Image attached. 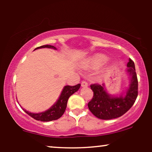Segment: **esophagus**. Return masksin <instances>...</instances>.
Wrapping results in <instances>:
<instances>
[{
	"mask_svg": "<svg viewBox=\"0 0 152 152\" xmlns=\"http://www.w3.org/2000/svg\"><path fill=\"white\" fill-rule=\"evenodd\" d=\"M81 85H82V87H86L88 86V83L86 81H82V83H81Z\"/></svg>",
	"mask_w": 152,
	"mask_h": 152,
	"instance_id": "obj_1",
	"label": "esophagus"
}]
</instances>
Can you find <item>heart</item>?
Segmentation results:
<instances>
[{"label":"heart","mask_w":152,"mask_h":152,"mask_svg":"<svg viewBox=\"0 0 152 152\" xmlns=\"http://www.w3.org/2000/svg\"><path fill=\"white\" fill-rule=\"evenodd\" d=\"M107 58L105 55H97L82 64V67L85 69H89L91 68H97L102 65L107 61Z\"/></svg>","instance_id":"heart-1"}]
</instances>
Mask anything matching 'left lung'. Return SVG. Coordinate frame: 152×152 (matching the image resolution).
I'll use <instances>...</instances> for the list:
<instances>
[{
    "label": "left lung",
    "mask_w": 152,
    "mask_h": 152,
    "mask_svg": "<svg viewBox=\"0 0 152 152\" xmlns=\"http://www.w3.org/2000/svg\"><path fill=\"white\" fill-rule=\"evenodd\" d=\"M127 72L131 80L125 94L115 97L106 91L104 84L91 85L93 97L88 104V109L95 116L102 120H111L124 115L134 105L138 96V78L134 62L129 59Z\"/></svg>",
    "instance_id": "left-lung-1"
}]
</instances>
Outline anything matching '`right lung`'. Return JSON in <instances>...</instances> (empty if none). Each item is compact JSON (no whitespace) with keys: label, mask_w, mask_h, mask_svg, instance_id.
I'll list each match as a JSON object with an SVG mask.
<instances>
[{"label":"right lung","mask_w":152,"mask_h":152,"mask_svg":"<svg viewBox=\"0 0 152 152\" xmlns=\"http://www.w3.org/2000/svg\"><path fill=\"white\" fill-rule=\"evenodd\" d=\"M53 48L57 50V48L53 45H41L40 47H37L35 50L39 48ZM81 84H78L75 86H65L58 99V100L47 111L44 112H41L39 113H30L24 109L23 110L26 112L27 114L34 118L37 120H40L42 122H48L52 120H55L61 118L62 115L66 111V107H67L68 99L70 95H72L74 93L77 91L80 88Z\"/></svg>","instance_id":"add662e5"}]
</instances>
